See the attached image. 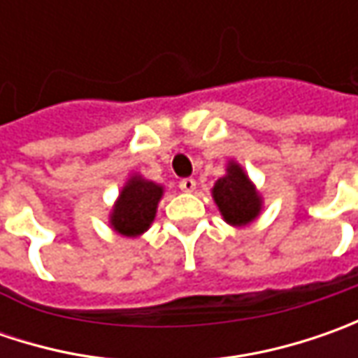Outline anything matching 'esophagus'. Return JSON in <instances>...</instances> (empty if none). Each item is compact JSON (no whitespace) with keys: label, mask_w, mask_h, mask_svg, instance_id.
<instances>
[{"label":"esophagus","mask_w":358,"mask_h":358,"mask_svg":"<svg viewBox=\"0 0 358 358\" xmlns=\"http://www.w3.org/2000/svg\"><path fill=\"white\" fill-rule=\"evenodd\" d=\"M195 185H197V183H195V179H191V177H187V179H181V181H179V189H181V191H185V193H191V191L195 189Z\"/></svg>","instance_id":"1"}]
</instances>
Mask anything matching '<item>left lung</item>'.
Segmentation results:
<instances>
[{
    "instance_id": "obj_1",
    "label": "left lung",
    "mask_w": 358,
    "mask_h": 358,
    "mask_svg": "<svg viewBox=\"0 0 358 358\" xmlns=\"http://www.w3.org/2000/svg\"><path fill=\"white\" fill-rule=\"evenodd\" d=\"M213 197L221 215L231 225H245L261 211V199L237 163H229L227 175L215 183Z\"/></svg>"
}]
</instances>
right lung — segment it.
Segmentation results:
<instances>
[{
	"label": "right lung",
	"instance_id": "right-lung-1",
	"mask_svg": "<svg viewBox=\"0 0 358 358\" xmlns=\"http://www.w3.org/2000/svg\"><path fill=\"white\" fill-rule=\"evenodd\" d=\"M161 195H163V189L159 185L139 179V177H133L129 183L123 187L117 205L113 209V215H111L113 229L127 237L141 235L155 219Z\"/></svg>",
	"mask_w": 358,
	"mask_h": 358
}]
</instances>
